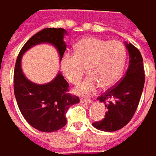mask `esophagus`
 Wrapping results in <instances>:
<instances>
[{"mask_svg": "<svg viewBox=\"0 0 156 156\" xmlns=\"http://www.w3.org/2000/svg\"><path fill=\"white\" fill-rule=\"evenodd\" d=\"M80 103H82V104H88V105H90V104L92 103V100H90V99H81V100H80Z\"/></svg>", "mask_w": 156, "mask_h": 156, "instance_id": "esophagus-1", "label": "esophagus"}]
</instances>
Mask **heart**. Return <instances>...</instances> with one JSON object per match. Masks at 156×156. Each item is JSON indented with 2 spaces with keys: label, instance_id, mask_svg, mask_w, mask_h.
<instances>
[{
  "label": "heart",
  "instance_id": "obj_1",
  "mask_svg": "<svg viewBox=\"0 0 156 156\" xmlns=\"http://www.w3.org/2000/svg\"><path fill=\"white\" fill-rule=\"evenodd\" d=\"M75 49V53L65 52L62 56L61 68L69 81L77 83L87 67L89 75L75 87L77 94L89 95L99 86L108 89L117 83L126 61V51L120 42L90 36L80 40Z\"/></svg>",
  "mask_w": 156,
  "mask_h": 156
}]
</instances>
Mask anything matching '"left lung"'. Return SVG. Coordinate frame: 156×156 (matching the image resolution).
Segmentation results:
<instances>
[{
  "instance_id": "obj_1",
  "label": "left lung",
  "mask_w": 156,
  "mask_h": 156,
  "mask_svg": "<svg viewBox=\"0 0 156 156\" xmlns=\"http://www.w3.org/2000/svg\"><path fill=\"white\" fill-rule=\"evenodd\" d=\"M125 46L129 55L125 77L114 87L97 98L108 109L103 120L93 123L99 130L112 132L126 126L132 119L143 92L145 72L141 53L130 43L125 42Z\"/></svg>"
}]
</instances>
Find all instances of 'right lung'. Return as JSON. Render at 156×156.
Returning <instances> with one entry per match:
<instances>
[{"label":"right lung","mask_w":156,"mask_h":156,"mask_svg":"<svg viewBox=\"0 0 156 156\" xmlns=\"http://www.w3.org/2000/svg\"><path fill=\"white\" fill-rule=\"evenodd\" d=\"M63 28H44L32 36L22 47L14 69V94L23 117L33 128L42 132H53L67 123L66 112L69 108L79 103L78 96L68 94L69 84L61 72L49 83L36 84L23 73V54L34 46L49 44L57 50L60 61L67 44Z\"/></svg>","instance_id":"1"}]
</instances>
